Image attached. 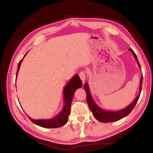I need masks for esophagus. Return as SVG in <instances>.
Here are the masks:
<instances>
[{
	"instance_id": "1",
	"label": "esophagus",
	"mask_w": 153,
	"mask_h": 153,
	"mask_svg": "<svg viewBox=\"0 0 153 153\" xmlns=\"http://www.w3.org/2000/svg\"><path fill=\"white\" fill-rule=\"evenodd\" d=\"M79 76L80 79H81L82 80V82H85V80H86V72L84 71H81V72H80V73H79Z\"/></svg>"
}]
</instances>
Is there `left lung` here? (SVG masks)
Returning <instances> with one entry per match:
<instances>
[{
    "mask_svg": "<svg viewBox=\"0 0 153 153\" xmlns=\"http://www.w3.org/2000/svg\"><path fill=\"white\" fill-rule=\"evenodd\" d=\"M129 50L132 53L133 55L134 56V59H136L137 61V63H138V65L139 66L140 68H141V67L140 65V63L138 60V58H137L135 53H134L131 48H129ZM142 79H143V77L142 76L141 79H140V82L139 94L138 96H137V97L135 98V100H134L130 105H129L128 107H126V108H124L123 109L120 110V111H106V110L102 109V108H101L100 107H98V106L96 104L95 102L94 101V100L92 99V98L91 97L88 84L87 82L85 83L84 87L86 92L87 102H88V105L89 106L90 109L92 112L93 115H94L95 119H97L98 121H100V122L108 123V122H113V121H118L121 120V119L126 117L127 115H128L130 113L131 111L133 110V108H134V107H135L136 104L139 99L140 95V92H141V90H142Z\"/></svg>",
    "mask_w": 153,
    "mask_h": 153,
    "instance_id": "8db88e82",
    "label": "left lung"
}]
</instances>
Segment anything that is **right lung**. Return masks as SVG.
Here are the masks:
<instances>
[{
  "instance_id": "1",
  "label": "right lung",
  "mask_w": 153,
  "mask_h": 153,
  "mask_svg": "<svg viewBox=\"0 0 153 153\" xmlns=\"http://www.w3.org/2000/svg\"><path fill=\"white\" fill-rule=\"evenodd\" d=\"M27 54V53H26ZM25 54V56L26 55ZM24 56V58L25 57ZM23 61V59L21 60L17 66V71L16 74V78L17 77V74L20 68L21 63ZM82 86V82L80 79L78 74H76L69 80V82L66 84L63 90V99H64V105L63 109L55 117L49 119V120H33L28 116L31 121L36 124V125L39 126L42 128H56L64 126L68 121L69 115L70 114L71 105L73 99V97L75 92L77 88H79Z\"/></svg>"
}]
</instances>
